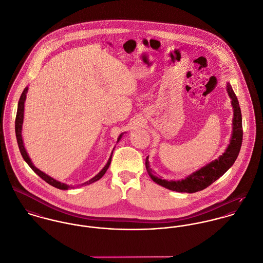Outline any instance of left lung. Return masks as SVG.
Instances as JSON below:
<instances>
[{"mask_svg": "<svg viewBox=\"0 0 263 263\" xmlns=\"http://www.w3.org/2000/svg\"><path fill=\"white\" fill-rule=\"evenodd\" d=\"M228 93L232 99V105L234 108V118H233V134H232L231 143L228 146L225 153L219 159L215 160L214 162L210 163L209 165L199 169L198 171L192 173L185 179L178 180V181H167L165 179H161L158 176H156L154 174V171L150 168L148 157H147L146 168L151 178L156 183L173 191L193 193L210 186L222 175H224L227 170L234 164V162L236 161L239 155L241 145H242V140H243L242 115H241V109L239 106L238 99L230 84H228Z\"/></svg>", "mask_w": 263, "mask_h": 263, "instance_id": "left-lung-1", "label": "left lung"}]
</instances>
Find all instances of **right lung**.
<instances>
[{"label": "right lung", "instance_id": "obj_1", "mask_svg": "<svg viewBox=\"0 0 263 263\" xmlns=\"http://www.w3.org/2000/svg\"><path fill=\"white\" fill-rule=\"evenodd\" d=\"M27 89H28V88H25V89H24V91L22 92L21 96H20V99H19V102H18V109H17V114H16V119H15V132H16V138H17V143H18V147H19L20 153H21V155H22L23 159L26 161V163L30 166V168H31V169H32V170L37 174L38 176H39L40 178H42L45 182H47V183H48V184H50L51 186L59 188V189H68V188L70 187L69 185L64 184V183H61V182H59V181L54 180L53 178H51L50 176L46 175L45 173H43L42 171H40V170L37 169L36 167H34V166H33V164H32V162H31V160H30V158L28 157V155H27V153H26L25 148H24L23 141H22V136H21V130H22L23 112H24V101H25V98H26ZM120 138H121V135L119 136V138H118L117 142L120 140ZM113 150H114V149H113ZM112 153H111V156H110V158H109V160H108L107 164L105 165V167H104V168H103V169H102V170H101V171H100V172H99L95 177H93L91 180L87 181L85 184L93 183V182H95V181L99 180V179H100V178L105 174V172L107 171V169H108V167H109V165H110V163H111Z\"/></svg>", "mask_w": 263, "mask_h": 263}]
</instances>
